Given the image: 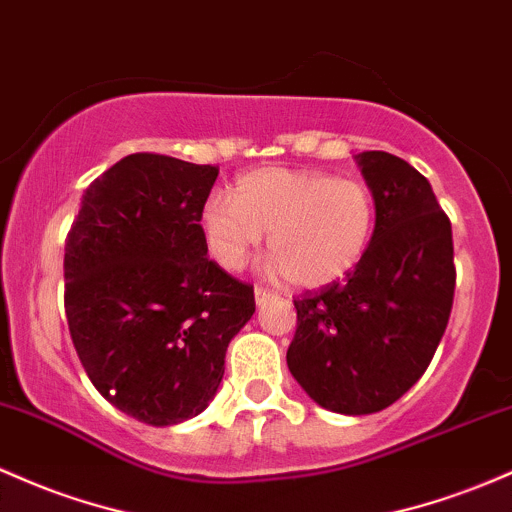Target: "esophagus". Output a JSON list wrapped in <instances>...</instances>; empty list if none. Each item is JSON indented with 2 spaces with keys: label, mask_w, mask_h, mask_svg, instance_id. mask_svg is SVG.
I'll use <instances>...</instances> for the list:
<instances>
[{
  "label": "esophagus",
  "mask_w": 512,
  "mask_h": 512,
  "mask_svg": "<svg viewBox=\"0 0 512 512\" xmlns=\"http://www.w3.org/2000/svg\"><path fill=\"white\" fill-rule=\"evenodd\" d=\"M272 291H269V289H262V286H255V303H257V306H262V303H265V301H269V299H272Z\"/></svg>",
  "instance_id": "esophagus-1"
}]
</instances>
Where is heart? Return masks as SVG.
<instances>
[{
	"label": "heart",
	"mask_w": 512,
	"mask_h": 512,
	"mask_svg": "<svg viewBox=\"0 0 512 512\" xmlns=\"http://www.w3.org/2000/svg\"><path fill=\"white\" fill-rule=\"evenodd\" d=\"M199 228L213 262L226 272L243 269L269 233V272L286 274L301 289H323L364 260L376 204L359 179L260 167L235 179L230 196L211 194L201 206Z\"/></svg>",
	"instance_id": "1"
}]
</instances>
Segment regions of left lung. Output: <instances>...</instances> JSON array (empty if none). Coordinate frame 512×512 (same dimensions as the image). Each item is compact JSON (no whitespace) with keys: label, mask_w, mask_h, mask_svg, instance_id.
I'll list each match as a JSON object with an SVG mask.
<instances>
[{"label":"left lung","mask_w":512,"mask_h":512,"mask_svg":"<svg viewBox=\"0 0 512 512\" xmlns=\"http://www.w3.org/2000/svg\"><path fill=\"white\" fill-rule=\"evenodd\" d=\"M355 160L376 204L372 245L345 282L294 301L286 364L320 408L369 415L428 369L452 311L454 247L423 174L384 150Z\"/></svg>","instance_id":"1"}]
</instances>
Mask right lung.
Wrapping results in <instances>:
<instances>
[{
  "label": "right lung",
  "mask_w": 512,
  "mask_h": 512,
  "mask_svg": "<svg viewBox=\"0 0 512 512\" xmlns=\"http://www.w3.org/2000/svg\"><path fill=\"white\" fill-rule=\"evenodd\" d=\"M218 170L128 155L82 194L65 240V316L97 389L165 428L209 408L255 294L206 257L199 213Z\"/></svg>",
  "instance_id": "add662e5"
}]
</instances>
